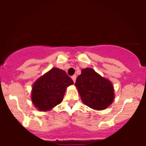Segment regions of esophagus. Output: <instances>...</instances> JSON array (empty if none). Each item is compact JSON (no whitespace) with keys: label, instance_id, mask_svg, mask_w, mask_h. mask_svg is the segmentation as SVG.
Instances as JSON below:
<instances>
[{"label":"esophagus","instance_id":"esophagus-1","mask_svg":"<svg viewBox=\"0 0 146 146\" xmlns=\"http://www.w3.org/2000/svg\"><path fill=\"white\" fill-rule=\"evenodd\" d=\"M76 75H73L72 77V80L74 81V82H75V81H76Z\"/></svg>","mask_w":146,"mask_h":146}]
</instances>
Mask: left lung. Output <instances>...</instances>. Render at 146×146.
<instances>
[{
	"label": "left lung",
	"mask_w": 146,
	"mask_h": 146,
	"mask_svg": "<svg viewBox=\"0 0 146 146\" xmlns=\"http://www.w3.org/2000/svg\"><path fill=\"white\" fill-rule=\"evenodd\" d=\"M74 86L82 102L92 109H106L114 100V88L111 82L91 68L81 71V74L77 77Z\"/></svg>",
	"instance_id": "left-lung-1"
}]
</instances>
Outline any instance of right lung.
<instances>
[{"mask_svg":"<svg viewBox=\"0 0 146 146\" xmlns=\"http://www.w3.org/2000/svg\"><path fill=\"white\" fill-rule=\"evenodd\" d=\"M73 83L65 71L52 68L34 82L32 102L38 110H50L61 102L66 88Z\"/></svg>","mask_w":146,"mask_h":146,"instance_id":"1","label":"right lung"}]
</instances>
